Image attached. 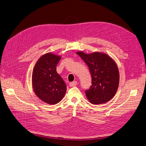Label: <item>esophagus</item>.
I'll use <instances>...</instances> for the list:
<instances>
[{"instance_id": "34e87169", "label": "esophagus", "mask_w": 146, "mask_h": 146, "mask_svg": "<svg viewBox=\"0 0 146 146\" xmlns=\"http://www.w3.org/2000/svg\"><path fill=\"white\" fill-rule=\"evenodd\" d=\"M77 84V82L76 81H73V82H71L69 83V86L71 87H74V86H75Z\"/></svg>"}]
</instances>
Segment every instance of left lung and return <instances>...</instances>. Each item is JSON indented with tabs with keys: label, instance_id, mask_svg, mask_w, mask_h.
<instances>
[{
	"label": "left lung",
	"instance_id": "1",
	"mask_svg": "<svg viewBox=\"0 0 146 146\" xmlns=\"http://www.w3.org/2000/svg\"><path fill=\"white\" fill-rule=\"evenodd\" d=\"M89 68L92 86L85 92L92 104H101L113 98L119 84V72L115 62L108 55L99 52L86 54L77 52Z\"/></svg>",
	"mask_w": 146,
	"mask_h": 146
}]
</instances>
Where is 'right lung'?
I'll use <instances>...</instances> for the list:
<instances>
[{
  "mask_svg": "<svg viewBox=\"0 0 146 146\" xmlns=\"http://www.w3.org/2000/svg\"><path fill=\"white\" fill-rule=\"evenodd\" d=\"M60 56L46 53L39 58L32 72V85L36 95L48 104L59 102L66 92L65 83L56 71Z\"/></svg>",
  "mask_w": 146,
  "mask_h": 146,
  "instance_id": "obj_1",
  "label": "right lung"
}]
</instances>
